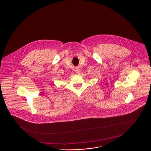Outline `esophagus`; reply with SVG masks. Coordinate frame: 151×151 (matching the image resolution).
Masks as SVG:
<instances>
[{
    "label": "esophagus",
    "instance_id": "1",
    "mask_svg": "<svg viewBox=\"0 0 151 151\" xmlns=\"http://www.w3.org/2000/svg\"><path fill=\"white\" fill-rule=\"evenodd\" d=\"M76 71H77V72H79V70H76Z\"/></svg>",
    "mask_w": 151,
    "mask_h": 151
}]
</instances>
